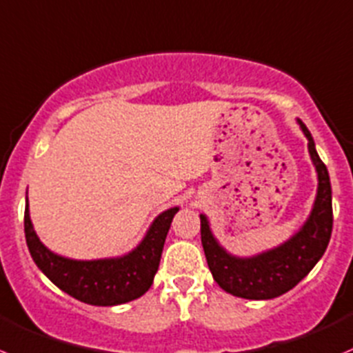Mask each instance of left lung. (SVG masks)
<instances>
[{"mask_svg":"<svg viewBox=\"0 0 353 353\" xmlns=\"http://www.w3.org/2000/svg\"><path fill=\"white\" fill-rule=\"evenodd\" d=\"M296 123L307 139L310 161L316 168L317 190L309 216L290 239L254 256H235L218 242L208 216L201 214V240L212 278L223 290L240 299L270 300L287 294L309 274L330 243L333 230L330 175L317 154L309 128L300 120Z\"/></svg>","mask_w":353,"mask_h":353,"instance_id":"8db88e82","label":"left lung"}]
</instances>
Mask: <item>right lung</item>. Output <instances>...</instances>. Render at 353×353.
Segmentation results:
<instances>
[{
    "label": "right lung",
    "instance_id": "add662e5",
    "mask_svg": "<svg viewBox=\"0 0 353 353\" xmlns=\"http://www.w3.org/2000/svg\"><path fill=\"white\" fill-rule=\"evenodd\" d=\"M178 205L163 211L152 219L151 226L137 247L123 256L103 259H70L48 249L34 230L26 199L23 228L29 252L36 266L54 285L73 299L89 305L111 307L139 299L151 288L158 273L166 235Z\"/></svg>",
    "mask_w": 353,
    "mask_h": 353
}]
</instances>
